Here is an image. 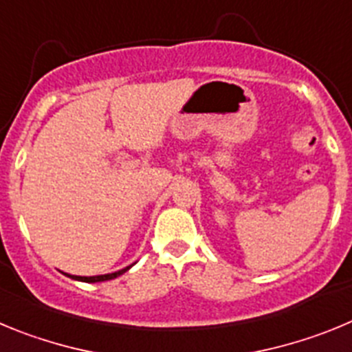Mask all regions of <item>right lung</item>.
Returning a JSON list of instances; mask_svg holds the SVG:
<instances>
[{"instance_id": "right-lung-1", "label": "right lung", "mask_w": 352, "mask_h": 352, "mask_svg": "<svg viewBox=\"0 0 352 352\" xmlns=\"http://www.w3.org/2000/svg\"><path fill=\"white\" fill-rule=\"evenodd\" d=\"M126 270H130V266H126V268L120 270V272H114V273H107V275H96V276H76V275H68L70 278H74V280H80V282H89V284H93V282H104V280H113V278H116V276L123 275V273L126 272Z\"/></svg>"}]
</instances>
